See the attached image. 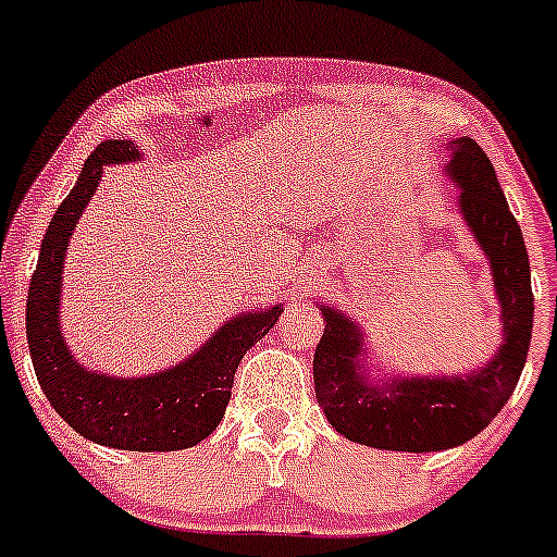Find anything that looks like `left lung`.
I'll use <instances>...</instances> for the list:
<instances>
[{"label":"left lung","instance_id":"1","mask_svg":"<svg viewBox=\"0 0 557 557\" xmlns=\"http://www.w3.org/2000/svg\"><path fill=\"white\" fill-rule=\"evenodd\" d=\"M450 154L447 172L461 185V212L495 274L503 345L471 376H421L376 387L361 372V332L324 306V335L314 350L317 400L337 432L380 450L430 453L469 443L500 413L527 363L534 296L521 227L476 140L458 138Z\"/></svg>","mask_w":557,"mask_h":557}]
</instances>
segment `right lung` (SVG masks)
I'll use <instances>...</instances> for the list:
<instances>
[{
    "instance_id": "obj_1",
    "label": "right lung",
    "mask_w": 557,
    "mask_h": 557,
    "mask_svg": "<svg viewBox=\"0 0 557 557\" xmlns=\"http://www.w3.org/2000/svg\"><path fill=\"white\" fill-rule=\"evenodd\" d=\"M131 140H101L83 164L78 183L60 203L30 277L25 332L44 395L62 419L94 443L117 450H183L216 430L246 350L274 327L280 304L230 319L188 361L138 380H114L78 367L60 335V280L67 240L91 201L104 164L136 159Z\"/></svg>"
}]
</instances>
